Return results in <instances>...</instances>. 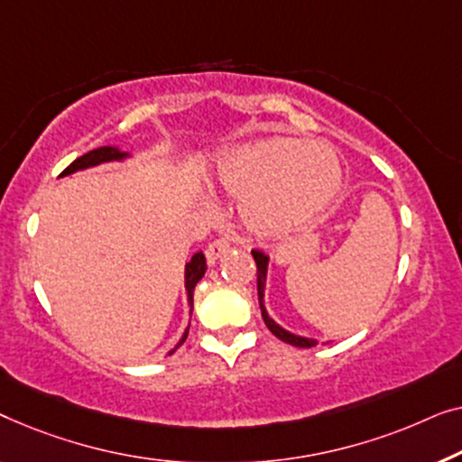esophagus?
I'll list each match as a JSON object with an SVG mask.
<instances>
[{
	"mask_svg": "<svg viewBox=\"0 0 462 462\" xmlns=\"http://www.w3.org/2000/svg\"><path fill=\"white\" fill-rule=\"evenodd\" d=\"M230 249V243L226 238H216L213 240V243L207 246V251H205V255H207V259H209V263H216L219 257L224 255L226 251Z\"/></svg>",
	"mask_w": 462,
	"mask_h": 462,
	"instance_id": "esophagus-1",
	"label": "esophagus"
}]
</instances>
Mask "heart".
Returning <instances> with one entry per match:
<instances>
[{"label":"heart","mask_w":462,"mask_h":462,"mask_svg":"<svg viewBox=\"0 0 462 462\" xmlns=\"http://www.w3.org/2000/svg\"><path fill=\"white\" fill-rule=\"evenodd\" d=\"M343 181L328 146L276 135L226 154L217 184L240 199V216L259 234L301 228L324 211Z\"/></svg>","instance_id":"b5f03b06"}]
</instances>
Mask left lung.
Instances as JSON below:
<instances>
[{
  "label": "left lung",
  "instance_id": "left-lung-1",
  "mask_svg": "<svg viewBox=\"0 0 462 462\" xmlns=\"http://www.w3.org/2000/svg\"><path fill=\"white\" fill-rule=\"evenodd\" d=\"M253 259H255V265H257V299H259V308H262V316H263V322L265 327L272 330V335L278 337V339L289 343V346H295V347H314L316 346V339H305V337H297L293 333H289V330H284L282 327H278V324L272 320L268 316V311H265V305H263V289H265V272H268V257L263 255L262 251H251Z\"/></svg>",
  "mask_w": 462,
  "mask_h": 462
}]
</instances>
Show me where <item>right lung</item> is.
Here are the masks:
<instances>
[{
    "label": "right lung",
    "mask_w": 462,
    "mask_h": 462,
    "mask_svg": "<svg viewBox=\"0 0 462 462\" xmlns=\"http://www.w3.org/2000/svg\"><path fill=\"white\" fill-rule=\"evenodd\" d=\"M123 157H125V152H121L119 148H113V146L96 148V151H89V152L83 154V157L75 159L73 163H70L67 169H64L60 175L75 173V171H79V169L94 167V165H98V163H104V161H115V159H123ZM205 270H207V262H205L203 251L194 253L190 262L186 263V291H188V301H190V303H192L194 287H197V282L205 276ZM186 337H188V330L184 333V337H181V339H180L178 347L186 341ZM178 347H175V349H178ZM175 349H171V354L175 352Z\"/></svg>",
    "instance_id": "1"
}]
</instances>
